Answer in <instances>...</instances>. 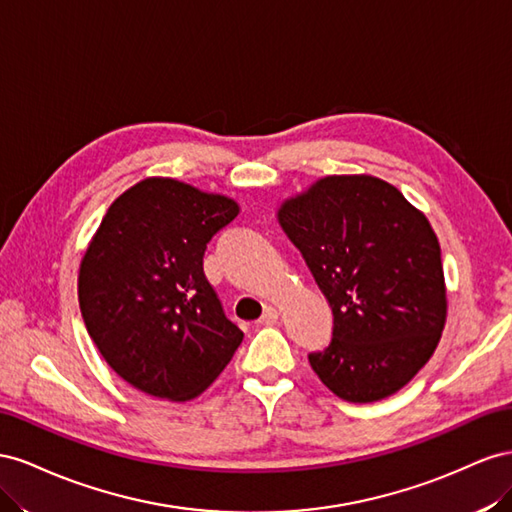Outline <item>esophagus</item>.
<instances>
[{
    "label": "esophagus",
    "mask_w": 512,
    "mask_h": 512,
    "mask_svg": "<svg viewBox=\"0 0 512 512\" xmlns=\"http://www.w3.org/2000/svg\"><path fill=\"white\" fill-rule=\"evenodd\" d=\"M276 321H279V311L274 309V306H266V311H264V315H261V319H259V324H266V326H272V324H276Z\"/></svg>",
    "instance_id": "34e87169"
}]
</instances>
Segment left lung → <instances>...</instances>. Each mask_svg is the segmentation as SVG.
Masks as SVG:
<instances>
[{
    "label": "left lung",
    "instance_id": "1",
    "mask_svg": "<svg viewBox=\"0 0 512 512\" xmlns=\"http://www.w3.org/2000/svg\"><path fill=\"white\" fill-rule=\"evenodd\" d=\"M279 223L332 306V341L309 362L337 397L401 390L442 337L440 242L401 191L373 175H328L285 201Z\"/></svg>",
    "mask_w": 512,
    "mask_h": 512
}]
</instances>
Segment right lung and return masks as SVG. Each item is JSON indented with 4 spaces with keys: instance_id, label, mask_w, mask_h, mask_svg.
Masks as SVG:
<instances>
[{
    "instance_id": "obj_1",
    "label": "right lung",
    "mask_w": 512,
    "mask_h": 512,
    "mask_svg": "<svg viewBox=\"0 0 512 512\" xmlns=\"http://www.w3.org/2000/svg\"><path fill=\"white\" fill-rule=\"evenodd\" d=\"M238 203L148 178L111 203L83 255L79 306L109 367L158 399L206 390L242 343L203 272L208 242Z\"/></svg>"
}]
</instances>
